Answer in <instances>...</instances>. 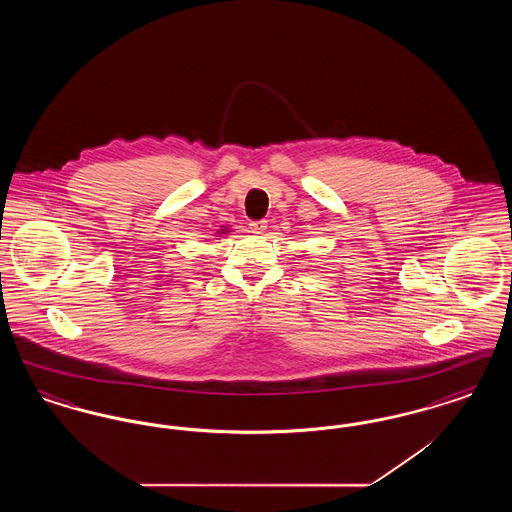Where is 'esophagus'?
<instances>
[{
  "mask_svg": "<svg viewBox=\"0 0 512 512\" xmlns=\"http://www.w3.org/2000/svg\"><path fill=\"white\" fill-rule=\"evenodd\" d=\"M267 224V220H251L249 222V230L255 232V234H261V232L267 230Z\"/></svg>",
  "mask_w": 512,
  "mask_h": 512,
  "instance_id": "obj_1",
  "label": "esophagus"
}]
</instances>
